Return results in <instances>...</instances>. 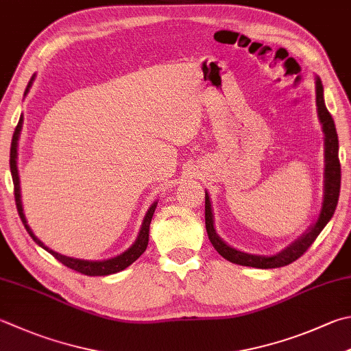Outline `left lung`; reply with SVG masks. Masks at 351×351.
Segmentation results:
<instances>
[{"instance_id":"left-lung-1","label":"left lung","mask_w":351,"mask_h":351,"mask_svg":"<svg viewBox=\"0 0 351 351\" xmlns=\"http://www.w3.org/2000/svg\"><path fill=\"white\" fill-rule=\"evenodd\" d=\"M316 107H318V117L322 123L324 131V200L321 206V213L318 220L310 228L306 234L298 238L295 243L290 244L289 247L281 250L280 254L272 256H261V255H250L228 246L220 237L217 235L214 228V215L213 208H210V200L208 193L204 194V223H206V232L209 241L213 243L215 250L228 261L240 264V266H249L256 269H275L282 267L287 264L298 260L300 256L307 252V249L312 246L316 237L321 234V230L326 228V224L333 217L335 209L338 206L339 189H341V163H339V143L338 134H336V127L332 114L324 104V88L321 79L316 76Z\"/></svg>"}]
</instances>
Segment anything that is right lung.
<instances>
[{
    "mask_svg": "<svg viewBox=\"0 0 351 351\" xmlns=\"http://www.w3.org/2000/svg\"><path fill=\"white\" fill-rule=\"evenodd\" d=\"M33 79H35V75L32 76V79L27 84V88H25V93L24 96L27 95V91L30 88V85L33 82ZM23 116L19 117V122L15 128V133H13L12 137V145H10V173H12V180H13V194H15V203H16V209H18V214L19 218H21V221L24 224V228L27 229L29 235L33 238V241L36 244H39L43 249L47 250L53 256L56 258L58 261H61L64 266H67L73 270H76L79 274H84V275H88V276H105V275H111V274H117L121 272V270L127 269L128 266H131L138 256H141L145 250H147L148 246V238H149V223H151V218H153L154 214V209L157 206V202L151 204V208L148 209L147 215L143 218V223H142V228H141V232L137 235V240L134 241L133 246H131L128 250H125L123 254L117 255L114 258H110V260H104V261H87V260H77V258H70V256H65L55 252V250L49 249L45 244L38 240L35 237V234L32 232L30 226L27 224V220H25L24 213H23V203H21V193H19V177H18V168H16V147H18V138H19V133H21V127H23Z\"/></svg>",
    "mask_w": 351,
    "mask_h": 351,
    "instance_id": "right-lung-1",
    "label": "right lung"
}]
</instances>
